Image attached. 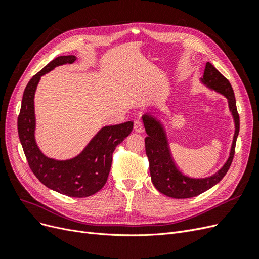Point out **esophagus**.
<instances>
[{
	"label": "esophagus",
	"instance_id": "34e87169",
	"mask_svg": "<svg viewBox=\"0 0 259 259\" xmlns=\"http://www.w3.org/2000/svg\"><path fill=\"white\" fill-rule=\"evenodd\" d=\"M134 131L137 133H143L144 132V125L143 122L140 120H136L134 122Z\"/></svg>",
	"mask_w": 259,
	"mask_h": 259
}]
</instances>
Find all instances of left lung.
Wrapping results in <instances>:
<instances>
[{"instance_id":"left-lung-1","label":"left lung","mask_w":259,"mask_h":259,"mask_svg":"<svg viewBox=\"0 0 259 259\" xmlns=\"http://www.w3.org/2000/svg\"><path fill=\"white\" fill-rule=\"evenodd\" d=\"M201 82L209 90L222 94L227 98L229 110L234 121V135L229 158L223 167L217 170L214 175L204 178H192L184 175L177 168L173 158H171L166 132L164 130L163 124L150 113H145L142 116L147 133L145 146L149 160L151 180L156 189L169 198H192L208 190L209 188L218 184L224 178L233 160L234 149H236V143L240 131V117L237 110L232 86L229 81L209 62H206L204 74H203V77H201Z\"/></svg>"}]
</instances>
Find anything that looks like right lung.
I'll return each instance as SVG.
<instances>
[{
    "instance_id": "1",
    "label": "right lung",
    "mask_w": 259,
    "mask_h": 259,
    "mask_svg": "<svg viewBox=\"0 0 259 259\" xmlns=\"http://www.w3.org/2000/svg\"><path fill=\"white\" fill-rule=\"evenodd\" d=\"M75 60L76 57L73 55L59 56L32 76L23 92L17 125L23 152L36 178L50 189L61 194L71 198H86L105 186L111 168L113 151L131 134L133 122L103 127L83 151L72 159L55 160L42 153L34 136L36 86L45 73L58 66L72 64Z\"/></svg>"
}]
</instances>
